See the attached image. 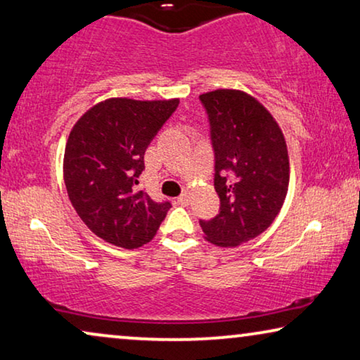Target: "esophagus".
Here are the masks:
<instances>
[{
	"instance_id": "obj_1",
	"label": "esophagus",
	"mask_w": 360,
	"mask_h": 360,
	"mask_svg": "<svg viewBox=\"0 0 360 360\" xmlns=\"http://www.w3.org/2000/svg\"><path fill=\"white\" fill-rule=\"evenodd\" d=\"M178 202L181 205H187L189 204V192H184V194H181L179 197H178Z\"/></svg>"
}]
</instances>
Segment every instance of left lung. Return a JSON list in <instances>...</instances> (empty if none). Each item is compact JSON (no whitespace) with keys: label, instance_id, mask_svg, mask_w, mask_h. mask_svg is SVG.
<instances>
[{"label":"left lung","instance_id":"8db88e82","mask_svg":"<svg viewBox=\"0 0 360 360\" xmlns=\"http://www.w3.org/2000/svg\"><path fill=\"white\" fill-rule=\"evenodd\" d=\"M215 151L220 212L200 220L205 240L221 248L259 236L279 214L288 191L287 143L272 114L240 89L200 94Z\"/></svg>","mask_w":360,"mask_h":360}]
</instances>
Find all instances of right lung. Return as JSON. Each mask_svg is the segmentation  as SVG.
Instances as JSON below:
<instances>
[{"mask_svg": "<svg viewBox=\"0 0 360 360\" xmlns=\"http://www.w3.org/2000/svg\"><path fill=\"white\" fill-rule=\"evenodd\" d=\"M179 99L110 98L81 115L70 131L63 179L84 225L110 245L134 250L153 240L171 204L136 191L150 141Z\"/></svg>", "mask_w": 360, "mask_h": 360, "instance_id": "obj_1", "label": "right lung"}]
</instances>
